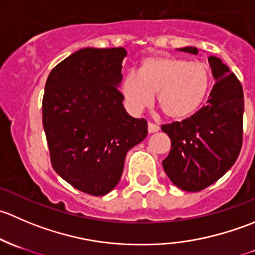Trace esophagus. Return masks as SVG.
<instances>
[{
  "mask_svg": "<svg viewBox=\"0 0 255 255\" xmlns=\"http://www.w3.org/2000/svg\"><path fill=\"white\" fill-rule=\"evenodd\" d=\"M159 129H160V127H159L158 125H155V123L148 122V132L149 133H155V132H158Z\"/></svg>",
  "mask_w": 255,
  "mask_h": 255,
  "instance_id": "1",
  "label": "esophagus"
}]
</instances>
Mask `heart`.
Wrapping results in <instances>:
<instances>
[{
    "label": "heart",
    "instance_id": "b5f03b06",
    "mask_svg": "<svg viewBox=\"0 0 255 255\" xmlns=\"http://www.w3.org/2000/svg\"><path fill=\"white\" fill-rule=\"evenodd\" d=\"M212 84L207 64L175 56H149L139 74L129 71L121 82L128 109L142 112L153 105L156 94L159 109L170 120H185L204 104Z\"/></svg>",
    "mask_w": 255,
    "mask_h": 255
}]
</instances>
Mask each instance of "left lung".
Here are the masks:
<instances>
[{"instance_id": "left-lung-1", "label": "left lung", "mask_w": 255, "mask_h": 255, "mask_svg": "<svg viewBox=\"0 0 255 255\" xmlns=\"http://www.w3.org/2000/svg\"><path fill=\"white\" fill-rule=\"evenodd\" d=\"M182 51L197 54L186 47ZM216 82L206 105L181 122L161 126L171 140L163 168L174 185L190 192L217 181L237 160L243 143L244 97L241 81L227 65L210 56Z\"/></svg>"}]
</instances>
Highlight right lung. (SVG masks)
<instances>
[{"mask_svg": "<svg viewBox=\"0 0 255 255\" xmlns=\"http://www.w3.org/2000/svg\"><path fill=\"white\" fill-rule=\"evenodd\" d=\"M125 48H84L59 63L45 82L42 112L50 161L66 182L102 196L120 181L128 150L148 133L123 107Z\"/></svg>", "mask_w": 255, "mask_h": 255, "instance_id": "1", "label": "right lung"}]
</instances>
